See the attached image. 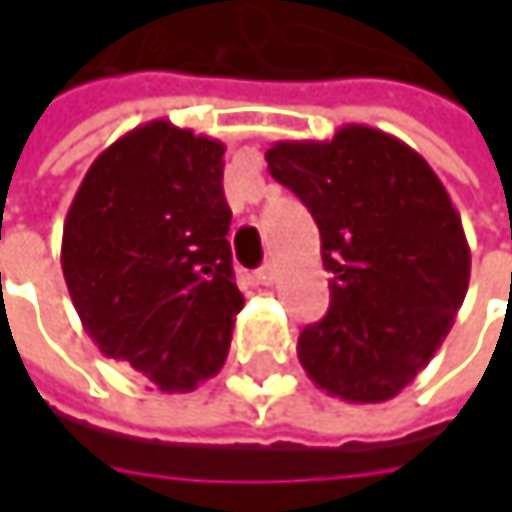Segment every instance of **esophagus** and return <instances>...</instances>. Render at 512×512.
<instances>
[{
	"instance_id": "obj_1",
	"label": "esophagus",
	"mask_w": 512,
	"mask_h": 512,
	"mask_svg": "<svg viewBox=\"0 0 512 512\" xmlns=\"http://www.w3.org/2000/svg\"><path fill=\"white\" fill-rule=\"evenodd\" d=\"M278 278V263L275 260H269V263H263L260 269H257V281L260 284H272Z\"/></svg>"
}]
</instances>
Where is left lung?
<instances>
[{"label":"left lung","instance_id":"left-lung-1","mask_svg":"<svg viewBox=\"0 0 512 512\" xmlns=\"http://www.w3.org/2000/svg\"><path fill=\"white\" fill-rule=\"evenodd\" d=\"M266 165L311 210L329 272V311L296 344L305 373L347 403L391 400L436 356L468 290L448 189L418 151L364 124L275 142Z\"/></svg>","mask_w":512,"mask_h":512}]
</instances>
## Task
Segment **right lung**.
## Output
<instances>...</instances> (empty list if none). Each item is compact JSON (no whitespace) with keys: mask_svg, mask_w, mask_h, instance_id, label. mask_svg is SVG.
<instances>
[{"mask_svg":"<svg viewBox=\"0 0 512 512\" xmlns=\"http://www.w3.org/2000/svg\"><path fill=\"white\" fill-rule=\"evenodd\" d=\"M222 156L210 136L142 124L91 162L64 219L61 272L85 332L168 394L222 370L246 302Z\"/></svg>","mask_w":512,"mask_h":512,"instance_id":"add662e5","label":"right lung"}]
</instances>
